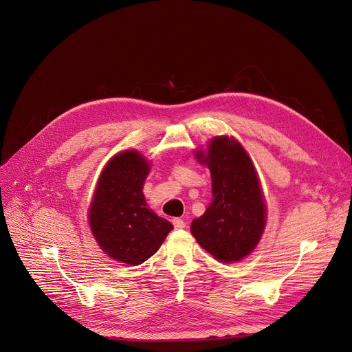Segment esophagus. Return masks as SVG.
Segmentation results:
<instances>
[{
  "label": "esophagus",
  "instance_id": "1",
  "mask_svg": "<svg viewBox=\"0 0 352 352\" xmlns=\"http://www.w3.org/2000/svg\"><path fill=\"white\" fill-rule=\"evenodd\" d=\"M172 224H173V227H175L176 230H182V228L186 227V223H184L182 219H173V220H172Z\"/></svg>",
  "mask_w": 352,
  "mask_h": 352
}]
</instances>
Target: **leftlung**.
<instances>
[{
  "mask_svg": "<svg viewBox=\"0 0 352 352\" xmlns=\"http://www.w3.org/2000/svg\"><path fill=\"white\" fill-rule=\"evenodd\" d=\"M211 173L212 201L193 220L192 234L200 247L221 262H236L252 252L265 227V203L255 168L235 140L214 138L196 153Z\"/></svg>",
  "mask_w": 352,
  "mask_h": 352,
  "instance_id": "8db88e82",
  "label": "left lung"
}]
</instances>
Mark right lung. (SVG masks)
Returning <instances> with one entry per match:
<instances>
[{
	"label": "right lung",
	"instance_id": "1",
	"mask_svg": "<svg viewBox=\"0 0 352 352\" xmlns=\"http://www.w3.org/2000/svg\"><path fill=\"white\" fill-rule=\"evenodd\" d=\"M149 164L135 151L116 155L104 168L89 211L93 235L116 261L141 265L173 226L146 207L142 186Z\"/></svg>",
	"mask_w": 352,
	"mask_h": 352
}]
</instances>
